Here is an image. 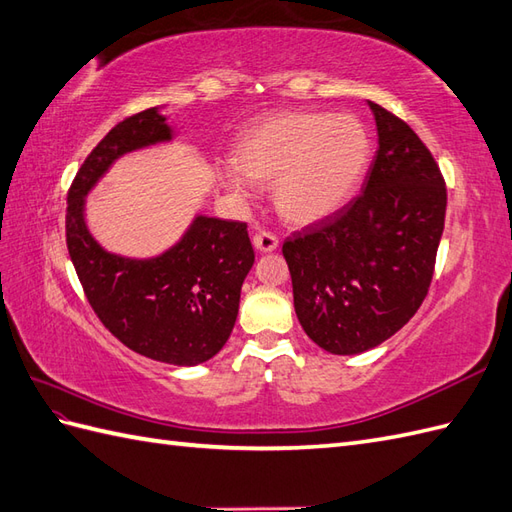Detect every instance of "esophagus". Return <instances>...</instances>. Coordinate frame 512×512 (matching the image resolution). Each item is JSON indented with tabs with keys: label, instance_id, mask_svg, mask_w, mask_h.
<instances>
[{
	"label": "esophagus",
	"instance_id": "1",
	"mask_svg": "<svg viewBox=\"0 0 512 512\" xmlns=\"http://www.w3.org/2000/svg\"><path fill=\"white\" fill-rule=\"evenodd\" d=\"M253 244L259 253H272L279 246V237L272 231L261 229L253 235Z\"/></svg>",
	"mask_w": 512,
	"mask_h": 512
}]
</instances>
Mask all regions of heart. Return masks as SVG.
Instances as JSON below:
<instances>
[{"instance_id": "obj_1", "label": "heart", "mask_w": 512, "mask_h": 512, "mask_svg": "<svg viewBox=\"0 0 512 512\" xmlns=\"http://www.w3.org/2000/svg\"><path fill=\"white\" fill-rule=\"evenodd\" d=\"M368 135L349 115L279 113L237 137L220 183L237 198H251L255 183H272L281 216L314 224L336 213L360 183L368 161Z\"/></svg>"}]
</instances>
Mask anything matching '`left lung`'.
Returning a JSON list of instances; mask_svg holds the SVG:
<instances>
[{
	"instance_id": "1",
	"label": "left lung",
	"mask_w": 512,
	"mask_h": 512,
	"mask_svg": "<svg viewBox=\"0 0 512 512\" xmlns=\"http://www.w3.org/2000/svg\"><path fill=\"white\" fill-rule=\"evenodd\" d=\"M368 106L379 148L362 194L283 242L299 323L334 355L373 349L417 314L445 227L432 152L397 115Z\"/></svg>"
}]
</instances>
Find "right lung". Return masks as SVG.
Masks as SVG:
<instances>
[{
	"instance_id": "obj_1",
	"label": "right lung",
	"mask_w": 512,
	"mask_h": 512,
	"mask_svg": "<svg viewBox=\"0 0 512 512\" xmlns=\"http://www.w3.org/2000/svg\"><path fill=\"white\" fill-rule=\"evenodd\" d=\"M174 139L159 106L109 130L69 187L67 248L93 312L111 334L150 360L196 366L227 344L240 292L255 264L244 222L196 216L161 255L137 259L106 251L85 220V198L128 152Z\"/></svg>"
}]
</instances>
